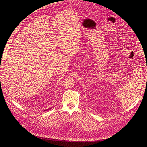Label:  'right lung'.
Returning a JSON list of instances; mask_svg holds the SVG:
<instances>
[{
    "label": "right lung",
    "mask_w": 147,
    "mask_h": 147,
    "mask_svg": "<svg viewBox=\"0 0 147 147\" xmlns=\"http://www.w3.org/2000/svg\"><path fill=\"white\" fill-rule=\"evenodd\" d=\"M51 108H49V109H47V110H45L44 111H47V110H48V109H51Z\"/></svg>",
    "instance_id": "obj_1"
}]
</instances>
